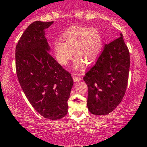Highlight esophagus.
I'll use <instances>...</instances> for the list:
<instances>
[{"label": "esophagus", "instance_id": "1", "mask_svg": "<svg viewBox=\"0 0 147 147\" xmlns=\"http://www.w3.org/2000/svg\"><path fill=\"white\" fill-rule=\"evenodd\" d=\"M73 79H74V81L75 82H79V81H80V80H81V78H79V77H77V76H73Z\"/></svg>", "mask_w": 147, "mask_h": 147}]
</instances>
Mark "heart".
I'll return each mask as SVG.
<instances>
[{"instance_id": "heart-1", "label": "heart", "mask_w": 147, "mask_h": 147, "mask_svg": "<svg viewBox=\"0 0 147 147\" xmlns=\"http://www.w3.org/2000/svg\"><path fill=\"white\" fill-rule=\"evenodd\" d=\"M62 42H55L53 52L57 62L67 65L73 57L76 59L74 69L81 70L84 62L90 65L99 56L103 46V39L98 30L95 28L73 26L65 31L61 37Z\"/></svg>"}]
</instances>
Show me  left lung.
<instances>
[{"label": "left lung", "instance_id": "1", "mask_svg": "<svg viewBox=\"0 0 147 147\" xmlns=\"http://www.w3.org/2000/svg\"><path fill=\"white\" fill-rule=\"evenodd\" d=\"M130 68L128 49L120 34L105 44L103 52L83 80L88 87L87 108L95 115H108L122 100Z\"/></svg>", "mask_w": 147, "mask_h": 147}]
</instances>
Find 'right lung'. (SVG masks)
I'll return each instance as SVG.
<instances>
[{
  "label": "right lung",
  "instance_id": "add662e5",
  "mask_svg": "<svg viewBox=\"0 0 147 147\" xmlns=\"http://www.w3.org/2000/svg\"><path fill=\"white\" fill-rule=\"evenodd\" d=\"M53 24L30 25L18 42L15 59L18 80L30 103L44 118L55 120L68 113L74 80L49 53L45 30Z\"/></svg>",
  "mask_w": 147,
  "mask_h": 147
}]
</instances>
